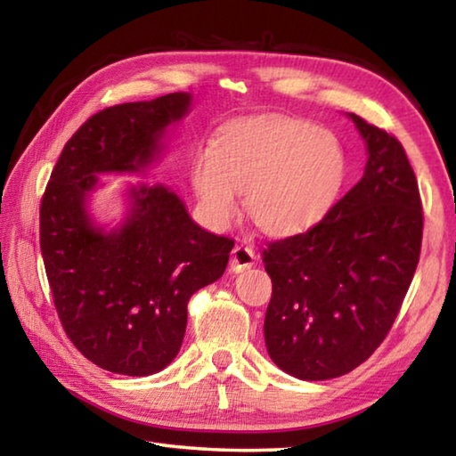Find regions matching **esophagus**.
Masks as SVG:
<instances>
[{"label":"esophagus","instance_id":"obj_1","mask_svg":"<svg viewBox=\"0 0 456 456\" xmlns=\"http://www.w3.org/2000/svg\"><path fill=\"white\" fill-rule=\"evenodd\" d=\"M256 259H257V256H256V249H253V247L239 243V245H235V249L231 251L229 267H231V272L241 273V272H245V269H249L251 265H256Z\"/></svg>","mask_w":456,"mask_h":456}]
</instances>
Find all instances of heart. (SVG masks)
<instances>
[{
  "instance_id": "1",
  "label": "heart",
  "mask_w": 456,
  "mask_h": 456,
  "mask_svg": "<svg viewBox=\"0 0 456 456\" xmlns=\"http://www.w3.org/2000/svg\"><path fill=\"white\" fill-rule=\"evenodd\" d=\"M346 173L348 159L334 134L273 117L223 130L213 146L197 152L191 183L213 225L235 219L237 192H245V211L264 233L291 237L326 217Z\"/></svg>"
}]
</instances>
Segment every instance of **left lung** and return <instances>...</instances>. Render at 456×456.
<instances>
[{
    "instance_id": "left-lung-1",
    "label": "left lung",
    "mask_w": 456,
    "mask_h": 456,
    "mask_svg": "<svg viewBox=\"0 0 456 456\" xmlns=\"http://www.w3.org/2000/svg\"><path fill=\"white\" fill-rule=\"evenodd\" d=\"M350 117L368 144L364 176L305 233L261 251L273 283L267 352L299 380H330L372 356L420 257L422 200L404 146Z\"/></svg>"
}]
</instances>
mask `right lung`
Masks as SVG:
<instances>
[{
  "label": "right lung",
  "instance_id": "obj_1",
  "mask_svg": "<svg viewBox=\"0 0 456 456\" xmlns=\"http://www.w3.org/2000/svg\"><path fill=\"white\" fill-rule=\"evenodd\" d=\"M184 92L108 106L66 142L40 205V247L53 305L84 356L114 374L149 376L171 364L195 291L217 281L235 241L192 223L163 184L133 191L118 231L104 233L84 203L98 173L138 171L187 112Z\"/></svg>",
  "mask_w": 456,
  "mask_h": 456
}]
</instances>
